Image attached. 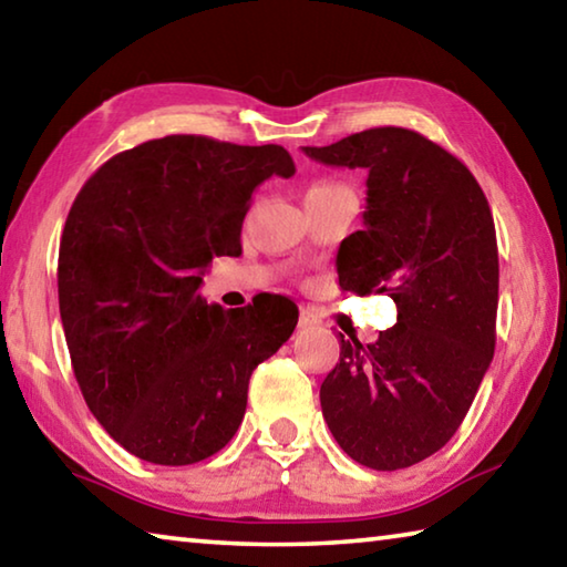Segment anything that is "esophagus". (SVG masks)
<instances>
[{"label":"esophagus","instance_id":"34e87169","mask_svg":"<svg viewBox=\"0 0 567 567\" xmlns=\"http://www.w3.org/2000/svg\"><path fill=\"white\" fill-rule=\"evenodd\" d=\"M315 324H320L318 315H315L310 307H302V310H300V328L307 330V328H315Z\"/></svg>","mask_w":567,"mask_h":567}]
</instances>
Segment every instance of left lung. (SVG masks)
<instances>
[{
  "label": "left lung",
  "instance_id": "8db88e82",
  "mask_svg": "<svg viewBox=\"0 0 567 567\" xmlns=\"http://www.w3.org/2000/svg\"><path fill=\"white\" fill-rule=\"evenodd\" d=\"M302 152L368 169L364 227L342 239L338 277L342 290L398 305L375 342H340L320 388L324 422L360 465L410 467L455 435L491 368L501 277L491 207L463 162L412 130Z\"/></svg>",
  "mask_w": 567,
  "mask_h": 567
}]
</instances>
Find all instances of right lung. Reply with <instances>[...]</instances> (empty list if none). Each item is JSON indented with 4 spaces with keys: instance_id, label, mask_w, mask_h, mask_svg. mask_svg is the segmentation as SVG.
<instances>
[{
    "instance_id": "1",
    "label": "right lung",
    "mask_w": 567,
    "mask_h": 567,
    "mask_svg": "<svg viewBox=\"0 0 567 567\" xmlns=\"http://www.w3.org/2000/svg\"><path fill=\"white\" fill-rule=\"evenodd\" d=\"M272 175H295L280 145L169 134L104 162L66 215L56 287L74 378L140 460L192 465L223 450L252 370L290 340L285 297L223 310L199 295L213 257L243 252L249 199Z\"/></svg>"
}]
</instances>
